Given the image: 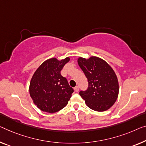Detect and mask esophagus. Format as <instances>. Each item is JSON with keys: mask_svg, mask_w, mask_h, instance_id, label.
Returning <instances> with one entry per match:
<instances>
[{"mask_svg": "<svg viewBox=\"0 0 146 146\" xmlns=\"http://www.w3.org/2000/svg\"><path fill=\"white\" fill-rule=\"evenodd\" d=\"M74 90H75V92H79V87H78L77 86H75V88H74Z\"/></svg>", "mask_w": 146, "mask_h": 146, "instance_id": "1", "label": "esophagus"}]
</instances>
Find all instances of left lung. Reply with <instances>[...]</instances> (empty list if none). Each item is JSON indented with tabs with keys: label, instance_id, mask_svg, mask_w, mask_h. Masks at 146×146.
Masks as SVG:
<instances>
[{
	"label": "left lung",
	"instance_id": "8db88e82",
	"mask_svg": "<svg viewBox=\"0 0 146 146\" xmlns=\"http://www.w3.org/2000/svg\"><path fill=\"white\" fill-rule=\"evenodd\" d=\"M77 62L88 79L87 90L79 92L86 106L96 111L109 110L116 102L119 90L113 69L106 61L96 56L88 59L79 57Z\"/></svg>",
	"mask_w": 146,
	"mask_h": 146
}]
</instances>
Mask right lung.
<instances>
[{
  "instance_id": "add662e5",
  "label": "right lung",
  "mask_w": 146,
  "mask_h": 146,
  "mask_svg": "<svg viewBox=\"0 0 146 146\" xmlns=\"http://www.w3.org/2000/svg\"><path fill=\"white\" fill-rule=\"evenodd\" d=\"M70 58L58 60L52 58L42 63L34 73L29 85V94L34 104L42 111L54 113L66 107L73 89L61 71Z\"/></svg>"
}]
</instances>
